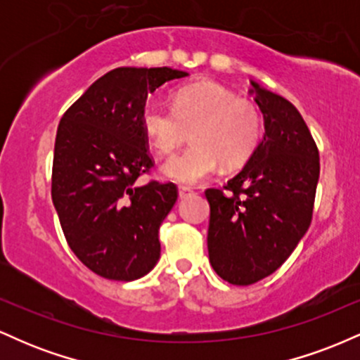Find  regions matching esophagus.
Masks as SVG:
<instances>
[{
	"label": "esophagus",
	"mask_w": 360,
	"mask_h": 360,
	"mask_svg": "<svg viewBox=\"0 0 360 360\" xmlns=\"http://www.w3.org/2000/svg\"><path fill=\"white\" fill-rule=\"evenodd\" d=\"M194 191L191 188H188V186H179V198L181 200H183V198H188V196H191Z\"/></svg>",
	"instance_id": "1"
}]
</instances>
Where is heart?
<instances>
[{
    "instance_id": "obj_1",
    "label": "heart",
    "mask_w": 360,
    "mask_h": 360,
    "mask_svg": "<svg viewBox=\"0 0 360 360\" xmlns=\"http://www.w3.org/2000/svg\"><path fill=\"white\" fill-rule=\"evenodd\" d=\"M143 134L160 154H171L193 128V143L160 171L179 184H196L220 171L240 167L262 137V117L252 101L214 81H196L172 94V110L157 101L142 108Z\"/></svg>"
}]
</instances>
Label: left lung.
Here are the masks:
<instances>
[{"mask_svg":"<svg viewBox=\"0 0 360 360\" xmlns=\"http://www.w3.org/2000/svg\"><path fill=\"white\" fill-rule=\"evenodd\" d=\"M264 137L223 189H206L210 264L221 279L249 286L279 269L311 223L320 155L300 111L250 81Z\"/></svg>","mask_w":360,"mask_h":360,"instance_id":"left-lung-1","label":"left lung"}]
</instances>
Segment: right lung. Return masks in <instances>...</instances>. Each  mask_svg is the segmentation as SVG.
Masks as SVG:
<instances>
[{
	"label": "right lung",
	"instance_id": "1",
	"mask_svg": "<svg viewBox=\"0 0 360 360\" xmlns=\"http://www.w3.org/2000/svg\"><path fill=\"white\" fill-rule=\"evenodd\" d=\"M189 76L171 68H118L94 81L57 128L52 201L76 257L106 279L134 281L160 257L159 229L177 200L172 183L137 179L152 164L147 94Z\"/></svg>",
	"mask_w": 360,
	"mask_h": 360
}]
</instances>
